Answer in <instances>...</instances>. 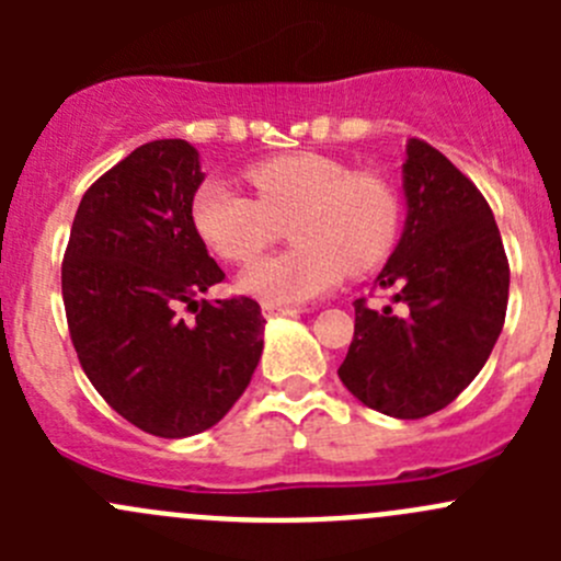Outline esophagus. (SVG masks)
I'll use <instances>...</instances> for the list:
<instances>
[{
	"label": "esophagus",
	"instance_id": "1",
	"mask_svg": "<svg viewBox=\"0 0 561 561\" xmlns=\"http://www.w3.org/2000/svg\"><path fill=\"white\" fill-rule=\"evenodd\" d=\"M298 314V309H290V307H268V304H263V317H293Z\"/></svg>",
	"mask_w": 561,
	"mask_h": 561
}]
</instances>
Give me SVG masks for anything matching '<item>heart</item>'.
Instances as JSON below:
<instances>
[{"label":"heart","instance_id":"1","mask_svg":"<svg viewBox=\"0 0 561 561\" xmlns=\"http://www.w3.org/2000/svg\"><path fill=\"white\" fill-rule=\"evenodd\" d=\"M257 201L222 181L192 197V225L211 252L247 263L290 225L287 252L254 260L239 276L247 296L268 307L312 301L347 271L366 274L388 257L399 233V201L377 173H350L333 157L301 151L247 171Z\"/></svg>","mask_w":561,"mask_h":561}]
</instances>
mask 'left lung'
Returning <instances> with one entry per match:
<instances>
[{"mask_svg": "<svg viewBox=\"0 0 561 561\" xmlns=\"http://www.w3.org/2000/svg\"><path fill=\"white\" fill-rule=\"evenodd\" d=\"M401 192L404 230L375 282L399 309L355 301L339 380L360 404L410 421L480 375L505 322L511 268L485 197L423 140H407Z\"/></svg>", "mask_w": 561, "mask_h": 561, "instance_id": "1", "label": "left lung"}]
</instances>
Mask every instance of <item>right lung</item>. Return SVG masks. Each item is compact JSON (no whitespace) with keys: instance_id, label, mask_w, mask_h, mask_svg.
Returning a JSON list of instances; mask_svg holds the SVG:
<instances>
[{"instance_id":"1","label":"right lung","mask_w":561,"mask_h":561,"mask_svg":"<svg viewBox=\"0 0 561 561\" xmlns=\"http://www.w3.org/2000/svg\"><path fill=\"white\" fill-rule=\"evenodd\" d=\"M201 154L179 138L138 146L89 186L61 265L67 325L107 404L154 437L211 428L244 393L265 320L252 298L181 304L225 279L192 225Z\"/></svg>"}]
</instances>
